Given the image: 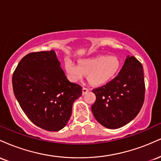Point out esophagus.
Listing matches in <instances>:
<instances>
[{
	"mask_svg": "<svg viewBox=\"0 0 161 161\" xmlns=\"http://www.w3.org/2000/svg\"><path fill=\"white\" fill-rule=\"evenodd\" d=\"M89 91V88H82V95H86V94Z\"/></svg>",
	"mask_w": 161,
	"mask_h": 161,
	"instance_id": "1",
	"label": "esophagus"
}]
</instances>
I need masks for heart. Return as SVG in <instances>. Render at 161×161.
<instances>
[{
	"mask_svg": "<svg viewBox=\"0 0 161 161\" xmlns=\"http://www.w3.org/2000/svg\"><path fill=\"white\" fill-rule=\"evenodd\" d=\"M65 69L73 81L81 80L87 74L88 82L101 86L112 80L120 69V61L116 56L97 55L79 60V64L66 57Z\"/></svg>",
	"mask_w": 161,
	"mask_h": 161,
	"instance_id": "1",
	"label": "heart"
}]
</instances>
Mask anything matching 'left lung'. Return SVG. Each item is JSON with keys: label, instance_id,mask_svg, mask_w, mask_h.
Returning a JSON list of instances; mask_svg holds the SVG:
<instances>
[{"label": "left lung", "instance_id": "8db88e82", "mask_svg": "<svg viewBox=\"0 0 161 161\" xmlns=\"http://www.w3.org/2000/svg\"><path fill=\"white\" fill-rule=\"evenodd\" d=\"M92 92L96 101L92 111L96 120L108 129L120 128L138 115L143 105V66L135 57L127 56L117 76Z\"/></svg>", "mask_w": 161, "mask_h": 161}]
</instances>
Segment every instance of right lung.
<instances>
[{
  "label": "right lung",
  "instance_id": "obj_1",
  "mask_svg": "<svg viewBox=\"0 0 161 161\" xmlns=\"http://www.w3.org/2000/svg\"><path fill=\"white\" fill-rule=\"evenodd\" d=\"M12 82L16 98L29 119L52 132L66 126L73 103L82 93V87L66 78L53 50L25 55Z\"/></svg>",
  "mask_w": 161,
  "mask_h": 161
}]
</instances>
